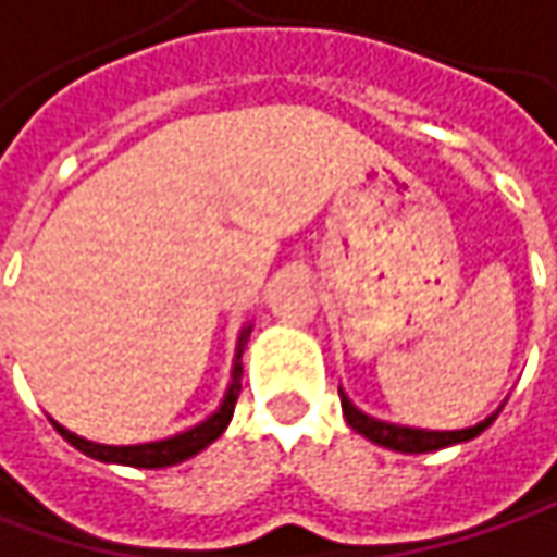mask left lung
<instances>
[{
    "mask_svg": "<svg viewBox=\"0 0 557 557\" xmlns=\"http://www.w3.org/2000/svg\"><path fill=\"white\" fill-rule=\"evenodd\" d=\"M342 395V410H345V420L354 432L367 435L370 442L382 445V448H392V451H404V455H426V451H438V448H448V445H458V442H470L476 438L480 432L492 426V420L498 417V410L486 417L483 423L470 426V430H451V432H430V430H413V426H395V423H382L367 417L363 410H357L348 401V395L338 388Z\"/></svg>",
    "mask_w": 557,
    "mask_h": 557,
    "instance_id": "left-lung-1",
    "label": "left lung"
}]
</instances>
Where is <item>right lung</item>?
<instances>
[{"label":"right lung","instance_id":"1","mask_svg":"<svg viewBox=\"0 0 557 557\" xmlns=\"http://www.w3.org/2000/svg\"><path fill=\"white\" fill-rule=\"evenodd\" d=\"M247 335H250V329L240 332V342H237V363L235 370H232V385H228V392H225V401H222V407H219L209 420H203V423L194 426V430L178 432V435L162 438V442H147V445H99V442H87V438L74 435V432H69L65 426H59V423H52V426L62 432V438L71 442L77 451H84V455H90V458L97 460H106V463H127V467H147V470H156V467H172V463H182V460L194 458V455H200L207 445H212V442L225 432L232 413H235L237 395H240V350H244Z\"/></svg>","mask_w":557,"mask_h":557}]
</instances>
